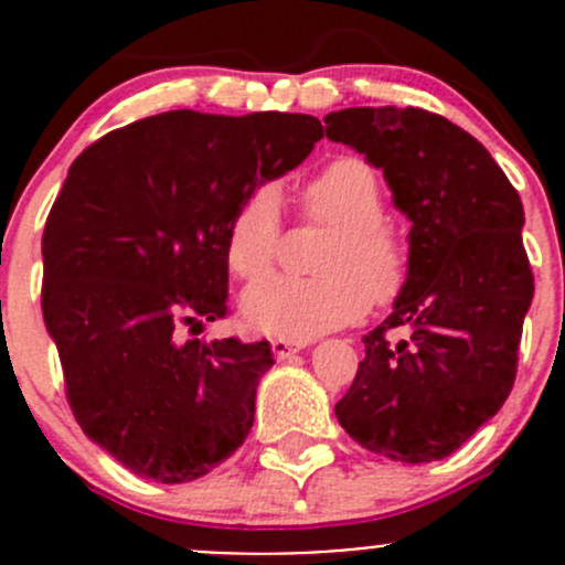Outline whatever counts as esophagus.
<instances>
[{
  "mask_svg": "<svg viewBox=\"0 0 565 565\" xmlns=\"http://www.w3.org/2000/svg\"><path fill=\"white\" fill-rule=\"evenodd\" d=\"M303 347H306V341H292V339H273L270 341V350L278 361H287V358H292L295 352H300Z\"/></svg>",
  "mask_w": 565,
  "mask_h": 565,
  "instance_id": "esophagus-1",
  "label": "esophagus"
}]
</instances>
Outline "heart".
I'll list each match as a JSON object with an SVG mask.
<instances>
[{
	"mask_svg": "<svg viewBox=\"0 0 565 565\" xmlns=\"http://www.w3.org/2000/svg\"><path fill=\"white\" fill-rule=\"evenodd\" d=\"M385 188L377 169L358 156H339L300 188V215L330 226L317 259V278H265L243 295V317L254 330L306 341L344 328L369 303L388 306L409 276L404 232L383 215ZM281 241V210L270 188H256L226 230V267L241 281L273 270Z\"/></svg>",
	"mask_w": 565,
	"mask_h": 565,
	"instance_id": "heart-1",
	"label": "heart"
}]
</instances>
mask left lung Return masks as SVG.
Instances as JSON below:
<instances>
[{
    "instance_id": "8db88e82",
    "label": "left lung",
    "mask_w": 565,
    "mask_h": 565,
    "mask_svg": "<svg viewBox=\"0 0 565 565\" xmlns=\"http://www.w3.org/2000/svg\"><path fill=\"white\" fill-rule=\"evenodd\" d=\"M324 134L383 169L413 221L407 284L363 335L335 418L380 457L446 459L514 388L533 300L522 199L481 141L424 108H344Z\"/></svg>"
}]
</instances>
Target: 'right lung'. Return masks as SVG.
<instances>
[{
  "label": "right lung",
  "mask_w": 565,
  "mask_h": 565,
  "mask_svg": "<svg viewBox=\"0 0 565 565\" xmlns=\"http://www.w3.org/2000/svg\"><path fill=\"white\" fill-rule=\"evenodd\" d=\"M322 136L309 114L182 108L73 161L45 218L40 306L73 418L136 476L193 481L248 437L270 344L180 330L226 317L232 215Z\"/></svg>",
  "instance_id": "right-lung-1"
}]
</instances>
